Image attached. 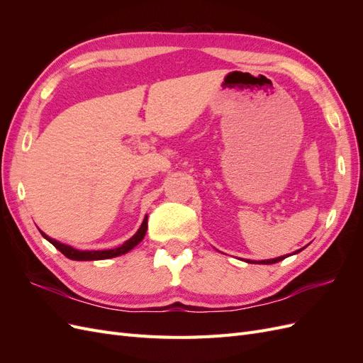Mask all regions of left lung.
I'll return each mask as SVG.
<instances>
[{
    "mask_svg": "<svg viewBox=\"0 0 363 363\" xmlns=\"http://www.w3.org/2000/svg\"><path fill=\"white\" fill-rule=\"evenodd\" d=\"M301 250H298V251H295V252H300ZM288 256H281V257H276V259H268V260H260L259 263H263V265H271V263H277V262H280V260H283V259H286ZM248 263H251L252 260H247ZM255 263V262H252Z\"/></svg>",
    "mask_w": 363,
    "mask_h": 363,
    "instance_id": "left-lung-1",
    "label": "left lung"
}]
</instances>
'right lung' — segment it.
<instances>
[{
  "instance_id": "1",
  "label": "right lung",
  "mask_w": 363,
  "mask_h": 363,
  "mask_svg": "<svg viewBox=\"0 0 363 363\" xmlns=\"http://www.w3.org/2000/svg\"><path fill=\"white\" fill-rule=\"evenodd\" d=\"M148 221V216L144 218V223H142V225L139 227L138 232L131 236L128 240H125V242L118 247V248H112V250H98V251H82V250H75L67 244H62V242H57L56 239H51L50 236H47L43 232L42 236L45 238L48 242H51L54 247H56L62 255L67 256L68 259L71 260H103V259H111V257H116V256H121V255H125V252H128L130 250H133L142 239H144L145 233H147V224Z\"/></svg>"
}]
</instances>
